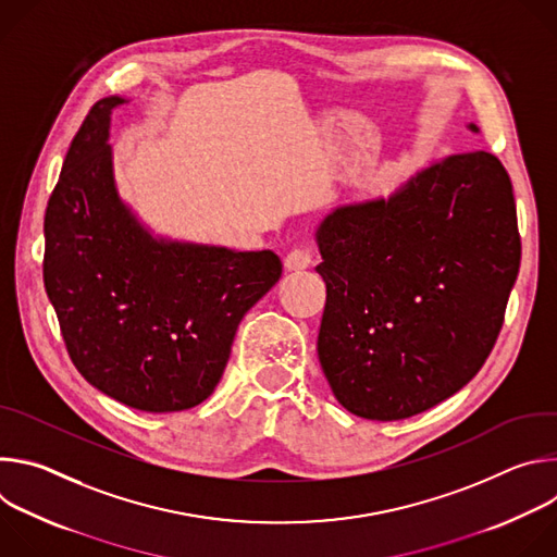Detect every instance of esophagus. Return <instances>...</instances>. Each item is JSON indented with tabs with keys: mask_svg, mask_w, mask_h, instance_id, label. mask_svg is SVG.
<instances>
[{
	"mask_svg": "<svg viewBox=\"0 0 557 557\" xmlns=\"http://www.w3.org/2000/svg\"><path fill=\"white\" fill-rule=\"evenodd\" d=\"M312 264V253L308 249H295L284 258L286 271H306Z\"/></svg>",
	"mask_w": 557,
	"mask_h": 557,
	"instance_id": "1",
	"label": "esophagus"
}]
</instances>
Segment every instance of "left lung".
<instances>
[{
    "label": "left lung",
    "mask_w": 557,
    "mask_h": 557,
    "mask_svg": "<svg viewBox=\"0 0 557 557\" xmlns=\"http://www.w3.org/2000/svg\"><path fill=\"white\" fill-rule=\"evenodd\" d=\"M314 235L317 355L348 412L408 419L483 368L520 269L513 187L494 153L447 156L387 198L335 207Z\"/></svg>",
    "instance_id": "obj_1"
}]
</instances>
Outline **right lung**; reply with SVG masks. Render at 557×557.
<instances>
[{"instance_id":"1","label":"right lung","mask_w":557,"mask_h":557,"mask_svg":"<svg viewBox=\"0 0 557 557\" xmlns=\"http://www.w3.org/2000/svg\"><path fill=\"white\" fill-rule=\"evenodd\" d=\"M106 97L78 127L44 218V284L84 379L143 412L202 404L247 310L280 280L273 251L156 237L123 202Z\"/></svg>"}]
</instances>
